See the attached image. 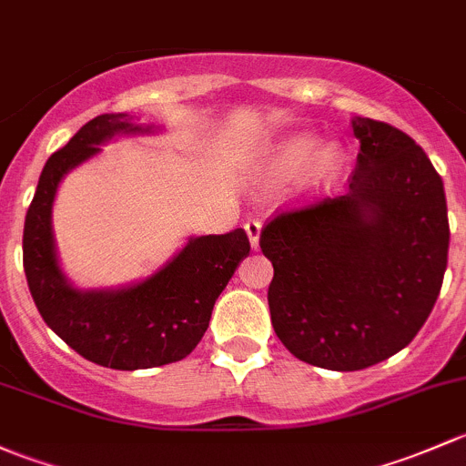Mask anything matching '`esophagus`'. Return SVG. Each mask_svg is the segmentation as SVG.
<instances>
[{"label":"esophagus","mask_w":466,"mask_h":466,"mask_svg":"<svg viewBox=\"0 0 466 466\" xmlns=\"http://www.w3.org/2000/svg\"><path fill=\"white\" fill-rule=\"evenodd\" d=\"M244 231L248 235V242H251V248L260 247V233H262V224L258 219H251V222L244 224Z\"/></svg>","instance_id":"1"}]
</instances>
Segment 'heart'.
I'll use <instances>...</instances> for the list:
<instances>
[{"label": "heart", "mask_w": 466, "mask_h": 466, "mask_svg": "<svg viewBox=\"0 0 466 466\" xmlns=\"http://www.w3.org/2000/svg\"><path fill=\"white\" fill-rule=\"evenodd\" d=\"M345 152L339 143H320L314 132H296L268 146L258 166L265 186H282L299 177L303 193H320L339 179Z\"/></svg>", "instance_id": "1"}]
</instances>
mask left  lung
Segmentation results:
<instances>
[{
  "label": "left lung",
  "mask_w": 466,
  "mask_h": 466,
  "mask_svg": "<svg viewBox=\"0 0 466 466\" xmlns=\"http://www.w3.org/2000/svg\"><path fill=\"white\" fill-rule=\"evenodd\" d=\"M361 143L348 190L280 213L260 235L268 309L300 361L337 372L386 361L429 319L449 256L442 177L401 129L352 118Z\"/></svg>",
  "instance_id": "left-lung-1"
}]
</instances>
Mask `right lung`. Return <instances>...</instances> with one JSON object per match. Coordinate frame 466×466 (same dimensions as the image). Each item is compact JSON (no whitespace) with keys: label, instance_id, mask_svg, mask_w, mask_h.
<instances>
[{"label":"right lung","instance_id":"obj_1","mask_svg":"<svg viewBox=\"0 0 466 466\" xmlns=\"http://www.w3.org/2000/svg\"><path fill=\"white\" fill-rule=\"evenodd\" d=\"M127 114H100L54 152L24 222V273L45 323L80 357L114 370H143L188 357L208 329L215 300L248 256L244 228L188 238L152 276L126 287L80 289L62 271L54 238V201L74 167L123 134H150Z\"/></svg>","mask_w":466,"mask_h":466}]
</instances>
